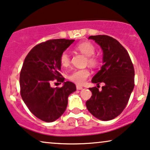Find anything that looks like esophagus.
<instances>
[{"instance_id":"1","label":"esophagus","mask_w":150,"mask_h":150,"mask_svg":"<svg viewBox=\"0 0 150 150\" xmlns=\"http://www.w3.org/2000/svg\"><path fill=\"white\" fill-rule=\"evenodd\" d=\"M76 88H77V90H81V89L83 88V87L81 86H79V85H77Z\"/></svg>"}]
</instances>
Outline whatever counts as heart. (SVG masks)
Wrapping results in <instances>:
<instances>
[{
  "instance_id": "heart-1",
  "label": "heart",
  "mask_w": 150,
  "mask_h": 150,
  "mask_svg": "<svg viewBox=\"0 0 150 150\" xmlns=\"http://www.w3.org/2000/svg\"><path fill=\"white\" fill-rule=\"evenodd\" d=\"M75 48V50L87 57V62L89 66L96 67L98 65L99 59L97 57L93 55L96 52V48L93 43L89 41H83L77 44ZM59 62L63 67H67L69 66L71 59L67 52L62 53L59 57ZM89 75L90 72L88 69H78L74 71L69 76V79L75 84H82L85 82Z\"/></svg>"
}]
</instances>
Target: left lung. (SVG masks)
I'll return each mask as SVG.
<instances>
[{"instance_id":"left-lung-1","label":"left lung","mask_w":150,"mask_h":150,"mask_svg":"<svg viewBox=\"0 0 150 150\" xmlns=\"http://www.w3.org/2000/svg\"><path fill=\"white\" fill-rule=\"evenodd\" d=\"M101 47L103 58L101 69L91 81L101 90L89 88L92 96L86 102L87 109L99 120L107 121L119 115L125 109L134 87V69L129 53L116 39L107 35L90 36Z\"/></svg>"}]
</instances>
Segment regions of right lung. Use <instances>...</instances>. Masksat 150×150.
Wrapping results in <instances>:
<instances>
[{
  "mask_svg": "<svg viewBox=\"0 0 150 150\" xmlns=\"http://www.w3.org/2000/svg\"><path fill=\"white\" fill-rule=\"evenodd\" d=\"M74 41L58 39L39 43L24 60L19 78L21 96L31 113L45 122H53L61 116L67 107L68 97L76 91L71 81L64 82L61 88L50 85L54 79L64 82L59 57Z\"/></svg>",
  "mask_w": 150,
  "mask_h": 150,
  "instance_id": "obj_1",
  "label": "right lung"
}]
</instances>
